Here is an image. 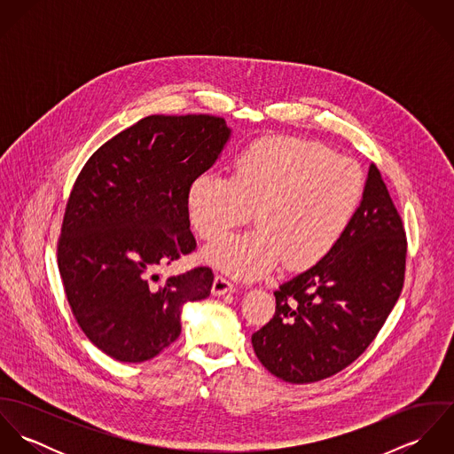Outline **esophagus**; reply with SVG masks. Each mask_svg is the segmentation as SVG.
<instances>
[{"label":"esophagus","instance_id":"esophagus-1","mask_svg":"<svg viewBox=\"0 0 454 454\" xmlns=\"http://www.w3.org/2000/svg\"><path fill=\"white\" fill-rule=\"evenodd\" d=\"M236 290V286L231 283V281H227L225 278H222V276H215V279H213V286H211V294L213 295H225V294H232Z\"/></svg>","mask_w":454,"mask_h":454}]
</instances>
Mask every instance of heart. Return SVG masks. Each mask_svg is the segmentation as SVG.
Listing matches in <instances>:
<instances>
[{"instance_id":"heart-1","label":"heart","mask_w":454,"mask_h":454,"mask_svg":"<svg viewBox=\"0 0 454 454\" xmlns=\"http://www.w3.org/2000/svg\"><path fill=\"white\" fill-rule=\"evenodd\" d=\"M364 195L360 166L318 143L290 136L260 139L243 150L231 178L206 171L187 194L200 238L213 241L247 222L257 229L220 239L204 260L238 279H257L281 260L308 269L325 259L348 231Z\"/></svg>"}]
</instances>
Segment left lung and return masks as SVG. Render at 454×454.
Returning <instances> with one entry per match:
<instances>
[{"label": "left lung", "mask_w": 454, "mask_h": 454, "mask_svg": "<svg viewBox=\"0 0 454 454\" xmlns=\"http://www.w3.org/2000/svg\"><path fill=\"white\" fill-rule=\"evenodd\" d=\"M405 254L402 220L371 164L360 206L340 241L274 292V318L252 335L262 365L286 383L306 385L353 364L398 301Z\"/></svg>", "instance_id": "obj_1"}]
</instances>
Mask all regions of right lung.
<instances>
[{
  "label": "right lung",
  "instance_id": "right-lung-1",
  "mask_svg": "<svg viewBox=\"0 0 454 454\" xmlns=\"http://www.w3.org/2000/svg\"><path fill=\"white\" fill-rule=\"evenodd\" d=\"M231 136L218 117L150 115L105 143L78 175L58 262L74 320L108 356H157L178 339L184 306L211 294L209 267L164 281L157 269L194 252L189 187Z\"/></svg>",
  "mask_w": 454,
  "mask_h": 454
}]
</instances>
